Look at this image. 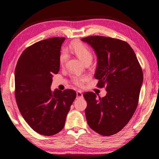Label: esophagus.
<instances>
[{
	"mask_svg": "<svg viewBox=\"0 0 159 159\" xmlns=\"http://www.w3.org/2000/svg\"><path fill=\"white\" fill-rule=\"evenodd\" d=\"M76 95H77V98H83V94L80 91H77Z\"/></svg>",
	"mask_w": 159,
	"mask_h": 159,
	"instance_id": "esophagus-1",
	"label": "esophagus"
}]
</instances>
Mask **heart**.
<instances>
[{
    "instance_id": "b5f03b06",
    "label": "heart",
    "mask_w": 159,
    "mask_h": 159,
    "mask_svg": "<svg viewBox=\"0 0 159 159\" xmlns=\"http://www.w3.org/2000/svg\"><path fill=\"white\" fill-rule=\"evenodd\" d=\"M75 54L78 58L83 62L85 65H89L93 60V54L91 50L84 43L81 42H72L67 50ZM68 59V55L66 51H62L60 56V65L64 67ZM87 80L86 77L84 76H74L72 78L73 83L81 87Z\"/></svg>"
}]
</instances>
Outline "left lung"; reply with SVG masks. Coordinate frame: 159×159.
I'll list each match as a JSON object with an SVG mask.
<instances>
[{
	"mask_svg": "<svg viewBox=\"0 0 159 159\" xmlns=\"http://www.w3.org/2000/svg\"><path fill=\"white\" fill-rule=\"evenodd\" d=\"M98 56L94 75L97 87L105 88L107 94L97 98L85 92V110L88 125L103 136L116 134L126 125L137 107L143 81L140 64L132 48L123 40L101 36L81 38Z\"/></svg>",
	"mask_w": 159,
	"mask_h": 159,
	"instance_id": "8db88e82",
	"label": "left lung"
}]
</instances>
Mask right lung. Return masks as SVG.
<instances>
[{
  "instance_id": "1",
  "label": "right lung",
  "mask_w": 159,
  "mask_h": 159,
  "mask_svg": "<svg viewBox=\"0 0 159 159\" xmlns=\"http://www.w3.org/2000/svg\"><path fill=\"white\" fill-rule=\"evenodd\" d=\"M66 38L41 40L23 51L15 69L14 95L19 111L26 123L42 135L59 133L76 98L73 89L51 91L53 74L60 70L61 44Z\"/></svg>"
}]
</instances>
